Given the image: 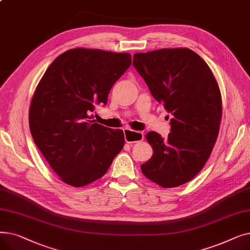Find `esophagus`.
Returning a JSON list of instances; mask_svg holds the SVG:
<instances>
[{
	"label": "esophagus",
	"instance_id": "34e87169",
	"mask_svg": "<svg viewBox=\"0 0 250 250\" xmlns=\"http://www.w3.org/2000/svg\"><path fill=\"white\" fill-rule=\"evenodd\" d=\"M124 135H125V140L127 144H134L143 141L144 139V134L142 132H137V130H132L128 128L124 129Z\"/></svg>",
	"mask_w": 250,
	"mask_h": 250
}]
</instances>
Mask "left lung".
Segmentation results:
<instances>
[{
  "label": "left lung",
  "mask_w": 250,
  "mask_h": 250,
  "mask_svg": "<svg viewBox=\"0 0 250 250\" xmlns=\"http://www.w3.org/2000/svg\"><path fill=\"white\" fill-rule=\"evenodd\" d=\"M134 67L153 97L171 113L170 134L146 135L151 159L143 174L162 188L185 185L212 153L222 118V99L207 62L189 48H162L134 55Z\"/></svg>",
  "instance_id": "8db88e82"
}]
</instances>
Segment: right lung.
Masks as SVG:
<instances>
[{"instance_id": "add662e5", "label": "right lung", "mask_w": 250, "mask_h": 250, "mask_svg": "<svg viewBox=\"0 0 250 250\" xmlns=\"http://www.w3.org/2000/svg\"><path fill=\"white\" fill-rule=\"evenodd\" d=\"M132 63L127 52L73 48L52 62L38 83L29 109L33 141L69 186L81 188L102 177L125 145L122 129L92 120L96 104Z\"/></svg>"}]
</instances>
